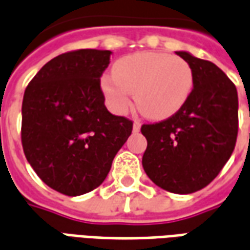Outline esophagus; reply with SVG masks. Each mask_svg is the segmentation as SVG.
Wrapping results in <instances>:
<instances>
[{
  "instance_id": "obj_1",
  "label": "esophagus",
  "mask_w": 250,
  "mask_h": 250,
  "mask_svg": "<svg viewBox=\"0 0 250 250\" xmlns=\"http://www.w3.org/2000/svg\"><path fill=\"white\" fill-rule=\"evenodd\" d=\"M141 122L136 120V122H134V125H132V131H134V132H139V131H141Z\"/></svg>"
}]
</instances>
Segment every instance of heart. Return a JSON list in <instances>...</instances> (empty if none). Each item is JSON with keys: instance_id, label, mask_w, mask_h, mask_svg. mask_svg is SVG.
<instances>
[{"instance_id": "1", "label": "heart", "mask_w": 250, "mask_h": 250, "mask_svg": "<svg viewBox=\"0 0 250 250\" xmlns=\"http://www.w3.org/2000/svg\"><path fill=\"white\" fill-rule=\"evenodd\" d=\"M111 75L102 77V91L116 114H125L135 95L138 109L152 120L167 119L184 107L194 87L186 60L161 52H139L119 59Z\"/></svg>"}]
</instances>
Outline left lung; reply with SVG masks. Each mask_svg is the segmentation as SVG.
<instances>
[{
  "label": "left lung",
  "instance_id": "left-lung-1",
  "mask_svg": "<svg viewBox=\"0 0 250 250\" xmlns=\"http://www.w3.org/2000/svg\"><path fill=\"white\" fill-rule=\"evenodd\" d=\"M194 87L171 118L142 125L147 148L142 165L147 177L175 194L198 191L218 175L234 150L238 132L236 85L218 66L185 51Z\"/></svg>",
  "mask_w": 250,
  "mask_h": 250
}]
</instances>
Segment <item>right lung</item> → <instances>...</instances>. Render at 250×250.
<instances>
[{
	"instance_id": "obj_1",
	"label": "right lung",
	"mask_w": 250,
	"mask_h": 250,
	"mask_svg": "<svg viewBox=\"0 0 250 250\" xmlns=\"http://www.w3.org/2000/svg\"><path fill=\"white\" fill-rule=\"evenodd\" d=\"M111 51L80 49L52 59L26 87L21 141L41 181L69 197L103 184L132 131L104 105L100 76Z\"/></svg>"
}]
</instances>
